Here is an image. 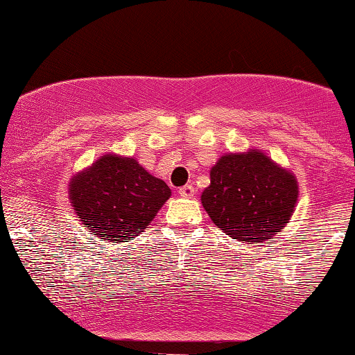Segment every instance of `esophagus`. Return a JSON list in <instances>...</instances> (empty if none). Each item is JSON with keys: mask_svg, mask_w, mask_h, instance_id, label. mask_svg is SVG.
Masks as SVG:
<instances>
[{"mask_svg": "<svg viewBox=\"0 0 355 355\" xmlns=\"http://www.w3.org/2000/svg\"><path fill=\"white\" fill-rule=\"evenodd\" d=\"M194 187H192L191 184H186L182 187H179V196H182V198H192L194 196Z\"/></svg>", "mask_w": 355, "mask_h": 355, "instance_id": "34e87169", "label": "esophagus"}]
</instances>
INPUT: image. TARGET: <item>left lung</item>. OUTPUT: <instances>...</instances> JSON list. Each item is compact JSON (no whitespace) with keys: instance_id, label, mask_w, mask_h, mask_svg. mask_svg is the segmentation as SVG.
I'll return each instance as SVG.
<instances>
[{"instance_id":"obj_1","label":"left lung","mask_w":355,"mask_h":355,"mask_svg":"<svg viewBox=\"0 0 355 355\" xmlns=\"http://www.w3.org/2000/svg\"><path fill=\"white\" fill-rule=\"evenodd\" d=\"M209 217L239 242H263L290 220L298 182L265 153H229L211 169V186L200 196Z\"/></svg>"}]
</instances>
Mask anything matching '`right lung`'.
I'll return each mask as SVG.
<instances>
[{
	"mask_svg": "<svg viewBox=\"0 0 355 355\" xmlns=\"http://www.w3.org/2000/svg\"><path fill=\"white\" fill-rule=\"evenodd\" d=\"M164 181L135 157L105 155L71 179L69 198L84 227L105 242H128L169 199Z\"/></svg>",
	"mask_w": 355,
	"mask_h": 355,
	"instance_id": "obj_1",
	"label": "right lung"
}]
</instances>
